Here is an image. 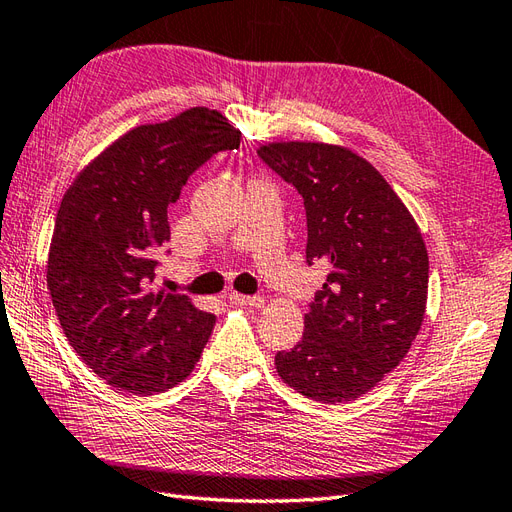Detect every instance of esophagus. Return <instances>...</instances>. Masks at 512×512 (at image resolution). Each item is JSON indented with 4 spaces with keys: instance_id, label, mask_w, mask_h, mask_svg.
I'll use <instances>...</instances> for the list:
<instances>
[{
    "instance_id": "34e87169",
    "label": "esophagus",
    "mask_w": 512,
    "mask_h": 512,
    "mask_svg": "<svg viewBox=\"0 0 512 512\" xmlns=\"http://www.w3.org/2000/svg\"><path fill=\"white\" fill-rule=\"evenodd\" d=\"M229 300L235 305H246V307H264V298L261 296H246V294H238L231 292Z\"/></svg>"
}]
</instances>
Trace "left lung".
Listing matches in <instances>:
<instances>
[{
  "instance_id": "obj_1",
  "label": "left lung",
  "mask_w": 512,
  "mask_h": 512,
  "mask_svg": "<svg viewBox=\"0 0 512 512\" xmlns=\"http://www.w3.org/2000/svg\"><path fill=\"white\" fill-rule=\"evenodd\" d=\"M259 157L303 196L307 264H331L305 313L303 339L274 357L303 396L350 402L383 381L422 329L428 253L385 177L350 149L272 142Z\"/></svg>"
}]
</instances>
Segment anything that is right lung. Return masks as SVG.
Returning a JSON list of instances; mask_svg holds the SVG:
<instances>
[{
	"label": "right lung",
	"mask_w": 512,
	"mask_h": 512,
	"mask_svg": "<svg viewBox=\"0 0 512 512\" xmlns=\"http://www.w3.org/2000/svg\"><path fill=\"white\" fill-rule=\"evenodd\" d=\"M240 138L220 112L190 108L127 131L64 194L47 287L69 344L114 389L151 396L199 361L216 316L151 285L170 240L168 205L196 168Z\"/></svg>",
	"instance_id": "obj_1"
}]
</instances>
